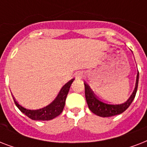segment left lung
I'll list each match as a JSON object with an SVG mask.
<instances>
[{
  "mask_svg": "<svg viewBox=\"0 0 147 147\" xmlns=\"http://www.w3.org/2000/svg\"><path fill=\"white\" fill-rule=\"evenodd\" d=\"M138 81H139V71L137 76V82H136L134 91L130 98L125 103L121 104V105H110L100 100L98 97L94 95L88 84L85 83V94L88 106L92 113H94L98 116L103 117L114 116V115L121 114L127 109L134 99L137 91V87H138Z\"/></svg>",
  "mask_w": 147,
  "mask_h": 147,
  "instance_id": "1",
  "label": "left lung"
}]
</instances>
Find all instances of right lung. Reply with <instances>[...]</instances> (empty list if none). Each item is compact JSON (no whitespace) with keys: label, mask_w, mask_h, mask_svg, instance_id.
I'll list each match as a JSON object with an SVG mask.
<instances>
[{"label":"right lung","mask_w":147,"mask_h":147,"mask_svg":"<svg viewBox=\"0 0 147 147\" xmlns=\"http://www.w3.org/2000/svg\"><path fill=\"white\" fill-rule=\"evenodd\" d=\"M74 79H71L69 82L62 88V89L59 92V94H58L57 98L53 100L49 105L43 107L42 109L39 110H29L26 109L25 107L20 105L17 100L13 98L15 105L20 109V111L23 112L26 116L30 117L34 121H49L52 119L55 118V117L59 116L63 111L65 107V100H66L67 94L69 93V88L71 86V83L73 82Z\"/></svg>","instance_id":"1"}]
</instances>
